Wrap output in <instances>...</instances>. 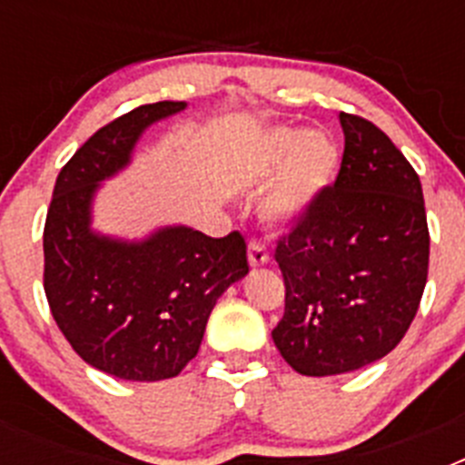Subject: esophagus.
<instances>
[{
    "mask_svg": "<svg viewBox=\"0 0 465 465\" xmlns=\"http://www.w3.org/2000/svg\"><path fill=\"white\" fill-rule=\"evenodd\" d=\"M268 261V249H265L261 242H252V244H249V262H252V268H261V265H265Z\"/></svg>",
    "mask_w": 465,
    "mask_h": 465,
    "instance_id": "esophagus-1",
    "label": "esophagus"
}]
</instances>
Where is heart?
Listing matches in <instances>:
<instances>
[{"label": "heart", "mask_w": 465, "mask_h": 465, "mask_svg": "<svg viewBox=\"0 0 465 465\" xmlns=\"http://www.w3.org/2000/svg\"><path fill=\"white\" fill-rule=\"evenodd\" d=\"M338 167V143L322 130L302 134L295 130H272L258 139L249 153L244 176L258 188L277 179L265 200V212L277 223H291L328 191Z\"/></svg>", "instance_id": "obj_1"}]
</instances>
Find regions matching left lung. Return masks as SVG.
<instances>
[{"label":"left lung","mask_w":465,"mask_h":465,"mask_svg":"<svg viewBox=\"0 0 465 465\" xmlns=\"http://www.w3.org/2000/svg\"><path fill=\"white\" fill-rule=\"evenodd\" d=\"M340 125L338 179L274 249L286 305L272 340L307 377L342 375L389 354L408 332L429 277L417 172L371 121L342 111Z\"/></svg>","instance_id":"left-lung-1"}]
</instances>
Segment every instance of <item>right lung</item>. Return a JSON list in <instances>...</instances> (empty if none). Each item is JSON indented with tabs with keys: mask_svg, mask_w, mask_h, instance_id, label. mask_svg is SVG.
I'll list each match as a JSON object with an SVG mask.
<instances>
[{
	"mask_svg": "<svg viewBox=\"0 0 465 465\" xmlns=\"http://www.w3.org/2000/svg\"><path fill=\"white\" fill-rule=\"evenodd\" d=\"M186 109L155 102L100 127L57 174L44 225V291L57 328L97 371L130 381L176 377L195 359L207 319L249 272L240 232L207 237L186 225L142 242L90 228L100 182L130 163L153 123Z\"/></svg>",
	"mask_w": 465,
	"mask_h": 465,
	"instance_id": "right-lung-1",
	"label": "right lung"
}]
</instances>
